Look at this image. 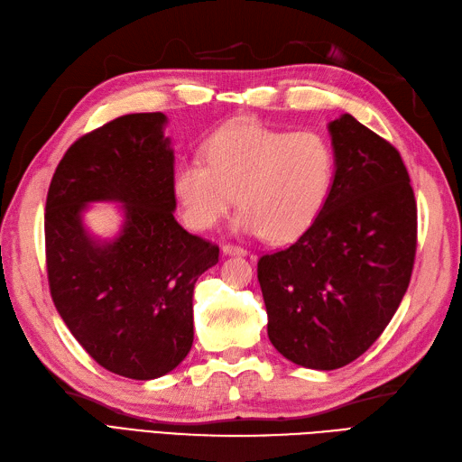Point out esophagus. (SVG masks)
Segmentation results:
<instances>
[{
	"instance_id": "obj_1",
	"label": "esophagus",
	"mask_w": 462,
	"mask_h": 462,
	"mask_svg": "<svg viewBox=\"0 0 462 462\" xmlns=\"http://www.w3.org/2000/svg\"><path fill=\"white\" fill-rule=\"evenodd\" d=\"M222 253H225V255H236V257H245L247 255V251L244 247H237V245H232V244L222 245Z\"/></svg>"
}]
</instances>
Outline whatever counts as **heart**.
Instances as JSON below:
<instances>
[{
    "label": "heart",
    "instance_id": "heart-1",
    "mask_svg": "<svg viewBox=\"0 0 462 462\" xmlns=\"http://www.w3.org/2000/svg\"><path fill=\"white\" fill-rule=\"evenodd\" d=\"M334 178L336 155L322 134L236 123L207 140L203 161L176 167L172 191L191 230H213L237 199L236 230L286 244L315 225Z\"/></svg>",
    "mask_w": 462,
    "mask_h": 462
}]
</instances>
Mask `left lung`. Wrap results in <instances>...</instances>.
<instances>
[{
  "label": "left lung",
  "mask_w": 462,
  "mask_h": 462,
  "mask_svg": "<svg viewBox=\"0 0 462 462\" xmlns=\"http://www.w3.org/2000/svg\"><path fill=\"white\" fill-rule=\"evenodd\" d=\"M328 132V203L300 240L257 263L271 344L315 370L346 366L380 337L416 251L414 191L399 152L349 113Z\"/></svg>",
  "instance_id": "obj_1"
}]
</instances>
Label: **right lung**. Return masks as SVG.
Returning <instances> with one entry per match:
<instances>
[{
    "mask_svg": "<svg viewBox=\"0 0 462 462\" xmlns=\"http://www.w3.org/2000/svg\"><path fill=\"white\" fill-rule=\"evenodd\" d=\"M162 113L118 116L74 142L51 178L46 261L53 303L92 359L132 380L180 365L193 344V286L218 247L174 218V152ZM90 202H121L124 225L99 238Z\"/></svg>",
    "mask_w": 462,
    "mask_h": 462,
    "instance_id": "1",
    "label": "right lung"
}]
</instances>
